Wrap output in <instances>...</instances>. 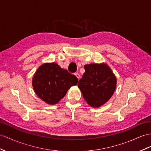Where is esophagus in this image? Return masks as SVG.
I'll use <instances>...</instances> for the list:
<instances>
[{
	"mask_svg": "<svg viewBox=\"0 0 151 151\" xmlns=\"http://www.w3.org/2000/svg\"><path fill=\"white\" fill-rule=\"evenodd\" d=\"M75 75L76 76V78H80V74H79V73H75Z\"/></svg>",
	"mask_w": 151,
	"mask_h": 151,
	"instance_id": "34e87169",
	"label": "esophagus"
}]
</instances>
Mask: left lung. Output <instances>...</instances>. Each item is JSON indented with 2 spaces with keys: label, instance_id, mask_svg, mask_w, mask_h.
Returning <instances> with one entry per match:
<instances>
[{
  "label": "left lung",
  "instance_id": "1",
  "mask_svg": "<svg viewBox=\"0 0 151 151\" xmlns=\"http://www.w3.org/2000/svg\"><path fill=\"white\" fill-rule=\"evenodd\" d=\"M85 73L78 83L88 105L94 108L102 106L111 98L116 88L117 79L106 64L84 65Z\"/></svg>",
  "mask_w": 151,
  "mask_h": 151
}]
</instances>
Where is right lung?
<instances>
[{"label":"right lung","mask_w":151,"mask_h":151,"mask_svg":"<svg viewBox=\"0 0 151 151\" xmlns=\"http://www.w3.org/2000/svg\"><path fill=\"white\" fill-rule=\"evenodd\" d=\"M78 78L61 68L57 63H45L38 68L32 78L34 91L39 98L49 105H55L66 94Z\"/></svg>","instance_id":"add662e5"}]
</instances>
